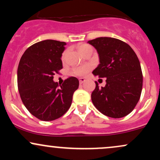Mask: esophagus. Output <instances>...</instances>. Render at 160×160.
Returning <instances> with one entry per match:
<instances>
[{"instance_id":"34e87169","label":"esophagus","mask_w":160,"mask_h":160,"mask_svg":"<svg viewBox=\"0 0 160 160\" xmlns=\"http://www.w3.org/2000/svg\"><path fill=\"white\" fill-rule=\"evenodd\" d=\"M85 81H86V80L84 78H80V79H79V82H80V84H82Z\"/></svg>"}]
</instances>
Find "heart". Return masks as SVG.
Returning <instances> with one entry per match:
<instances>
[{
	"mask_svg": "<svg viewBox=\"0 0 160 160\" xmlns=\"http://www.w3.org/2000/svg\"><path fill=\"white\" fill-rule=\"evenodd\" d=\"M78 49L79 51H80L81 54H84V53L88 52V51H92V49L91 46H89V44H86V43H81L78 46ZM66 56V52H63L62 56V60L65 59ZM91 69V66L90 65H85V66H82V67H79V68H76L73 70L72 73L76 76H82V75L86 74V73L89 72Z\"/></svg>",
	"mask_w": 160,
	"mask_h": 160,
	"instance_id": "heart-1",
	"label": "heart"
}]
</instances>
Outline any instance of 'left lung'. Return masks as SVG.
I'll return each instance as SVG.
<instances>
[{
  "instance_id": "1",
  "label": "left lung",
  "mask_w": 160,
  "mask_h": 160,
  "mask_svg": "<svg viewBox=\"0 0 160 160\" xmlns=\"http://www.w3.org/2000/svg\"><path fill=\"white\" fill-rule=\"evenodd\" d=\"M88 43L97 49L98 67L95 76L106 78L104 87L95 89L91 98L95 107L104 115L121 118L133 111L140 99L143 75L137 55L125 42L113 38H98Z\"/></svg>"
}]
</instances>
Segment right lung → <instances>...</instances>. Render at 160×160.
Masks as SVG:
<instances>
[{"mask_svg":"<svg viewBox=\"0 0 160 160\" xmlns=\"http://www.w3.org/2000/svg\"><path fill=\"white\" fill-rule=\"evenodd\" d=\"M65 42L46 40L25 51L17 71L18 89L24 105L33 116L52 121L69 109L79 80L71 77L58 85L53 76L62 68L61 57Z\"/></svg>","mask_w":160,"mask_h":160,"instance_id":"add662e5","label":"right lung"}]
</instances>
